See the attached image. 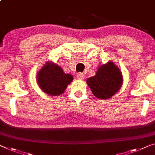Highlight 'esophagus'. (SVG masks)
I'll return each instance as SVG.
<instances>
[{"label": "esophagus", "instance_id": "obj_1", "mask_svg": "<svg viewBox=\"0 0 155 155\" xmlns=\"http://www.w3.org/2000/svg\"><path fill=\"white\" fill-rule=\"evenodd\" d=\"M78 78L79 80H82L84 78V74H83L82 73H79L78 74Z\"/></svg>", "mask_w": 155, "mask_h": 155}]
</instances>
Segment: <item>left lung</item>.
I'll return each mask as SVG.
<instances>
[{
	"label": "left lung",
	"instance_id": "obj_1",
	"mask_svg": "<svg viewBox=\"0 0 155 155\" xmlns=\"http://www.w3.org/2000/svg\"><path fill=\"white\" fill-rule=\"evenodd\" d=\"M87 82L96 97L108 99L120 89L123 77L117 66L109 61L100 66L96 75L88 78Z\"/></svg>",
	"mask_w": 155,
	"mask_h": 155
}]
</instances>
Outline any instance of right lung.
<instances>
[{"label": "right lung", "instance_id": "obj_1", "mask_svg": "<svg viewBox=\"0 0 155 155\" xmlns=\"http://www.w3.org/2000/svg\"><path fill=\"white\" fill-rule=\"evenodd\" d=\"M37 79L43 91L51 96H59L65 91L73 77L64 73L60 66L48 62L39 71Z\"/></svg>", "mask_w": 155, "mask_h": 155}]
</instances>
